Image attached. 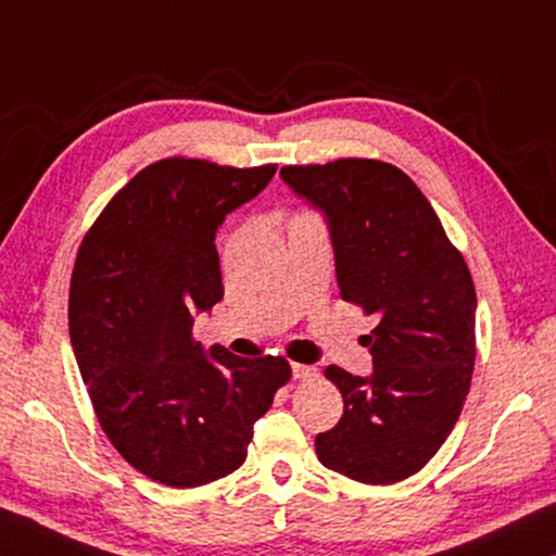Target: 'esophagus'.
Segmentation results:
<instances>
[{"instance_id":"esophagus-1","label":"esophagus","mask_w":556,"mask_h":556,"mask_svg":"<svg viewBox=\"0 0 556 556\" xmlns=\"http://www.w3.org/2000/svg\"><path fill=\"white\" fill-rule=\"evenodd\" d=\"M291 375H294L296 380H314L318 370L314 368V365H304V363H294L291 365Z\"/></svg>"}]
</instances>
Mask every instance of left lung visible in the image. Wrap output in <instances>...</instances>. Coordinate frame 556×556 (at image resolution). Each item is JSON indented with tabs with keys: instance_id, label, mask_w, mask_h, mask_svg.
<instances>
[{
	"instance_id": "8db88e82",
	"label": "left lung",
	"mask_w": 556,
	"mask_h": 556,
	"mask_svg": "<svg viewBox=\"0 0 556 556\" xmlns=\"http://www.w3.org/2000/svg\"><path fill=\"white\" fill-rule=\"evenodd\" d=\"M321 211L341 296L378 316L365 336L375 370L328 365L343 417L316 437L326 468L368 485L427 466L464 409L476 363V289L468 265L417 184L378 159L281 166Z\"/></svg>"
}]
</instances>
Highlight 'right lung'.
Masks as SVG:
<instances>
[{
	"label": "right lung",
	"mask_w": 556,
	"mask_h": 556,
	"mask_svg": "<svg viewBox=\"0 0 556 556\" xmlns=\"http://www.w3.org/2000/svg\"><path fill=\"white\" fill-rule=\"evenodd\" d=\"M277 164L172 156L142 168L92 223L75 257L68 328L110 444L139 473L195 488L248 458L252 425L291 378L285 357L211 355L193 316L223 299L215 232Z\"/></svg>",
	"instance_id": "obj_1"
}]
</instances>
